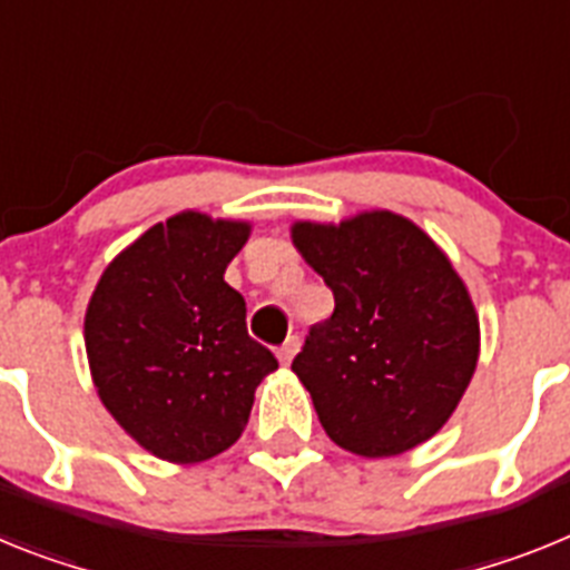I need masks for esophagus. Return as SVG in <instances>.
<instances>
[{
  "mask_svg": "<svg viewBox=\"0 0 570 570\" xmlns=\"http://www.w3.org/2000/svg\"><path fill=\"white\" fill-rule=\"evenodd\" d=\"M298 346H301L298 335H289V338H286L284 344L278 346V361H281V364H289V361L295 358V353H298Z\"/></svg>",
  "mask_w": 570,
  "mask_h": 570,
  "instance_id": "esophagus-1",
  "label": "esophagus"
}]
</instances>
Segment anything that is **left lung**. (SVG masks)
<instances>
[{"label":"left lung","mask_w":570,"mask_h":570,"mask_svg":"<svg viewBox=\"0 0 570 570\" xmlns=\"http://www.w3.org/2000/svg\"><path fill=\"white\" fill-rule=\"evenodd\" d=\"M292 244L333 289L292 373L321 428L355 456L428 442L462 402L479 361V315L442 246L387 209L341 224L295 220Z\"/></svg>","instance_id":"obj_1"}]
</instances>
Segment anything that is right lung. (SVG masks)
<instances>
[{"instance_id":"obj_1","label":"right lung","mask_w":570,"mask_h":570,"mask_svg":"<svg viewBox=\"0 0 570 570\" xmlns=\"http://www.w3.org/2000/svg\"><path fill=\"white\" fill-rule=\"evenodd\" d=\"M249 232V220L171 215L114 257L88 301L97 395L163 462L195 464L229 450L257 384L278 370L246 333L244 295L224 281Z\"/></svg>"}]
</instances>
